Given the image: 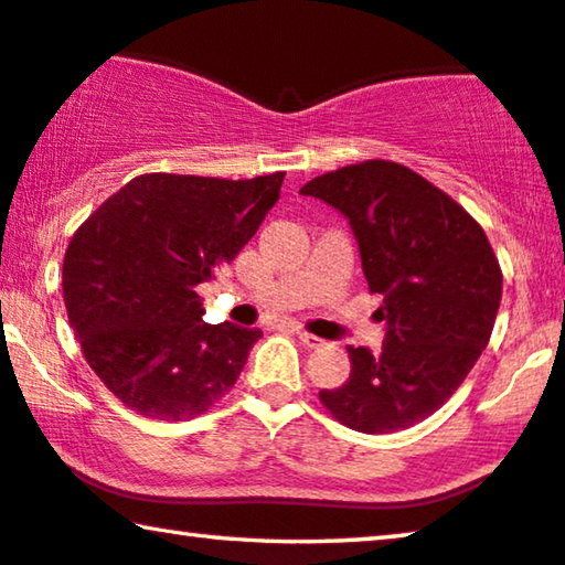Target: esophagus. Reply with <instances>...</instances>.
<instances>
[{
  "label": "esophagus",
  "mask_w": 565,
  "mask_h": 565,
  "mask_svg": "<svg viewBox=\"0 0 565 565\" xmlns=\"http://www.w3.org/2000/svg\"><path fill=\"white\" fill-rule=\"evenodd\" d=\"M295 335H298L300 343L308 345V349H318V345L323 343V338H318V335H312L308 331H302V328H295Z\"/></svg>",
  "instance_id": "1"
}]
</instances>
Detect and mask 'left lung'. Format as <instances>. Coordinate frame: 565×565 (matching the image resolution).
<instances>
[{"label": "left lung", "mask_w": 565, "mask_h": 565, "mask_svg": "<svg viewBox=\"0 0 565 565\" xmlns=\"http://www.w3.org/2000/svg\"><path fill=\"white\" fill-rule=\"evenodd\" d=\"M300 194L349 216L386 320L381 353L349 345V381L320 402L355 431L409 429L457 392L488 345L502 298L498 257L452 196L396 161L328 171Z\"/></svg>", "instance_id": "left-lung-1"}]
</instances>
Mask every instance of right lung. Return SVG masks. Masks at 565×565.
<instances>
[{
	"label": "right lung",
	"mask_w": 565,
	"mask_h": 565,
	"mask_svg": "<svg viewBox=\"0 0 565 565\" xmlns=\"http://www.w3.org/2000/svg\"><path fill=\"white\" fill-rule=\"evenodd\" d=\"M282 179L143 173L73 234L67 320L95 376L131 412L194 419L239 379L263 331L204 323L196 288L253 239Z\"/></svg>",
	"instance_id": "right-lung-1"
}]
</instances>
